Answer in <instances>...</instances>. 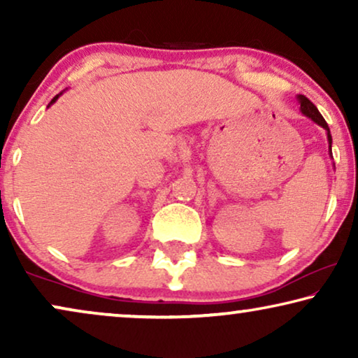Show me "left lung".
I'll use <instances>...</instances> for the list:
<instances>
[{
    "label": "left lung",
    "instance_id": "obj_1",
    "mask_svg": "<svg viewBox=\"0 0 358 358\" xmlns=\"http://www.w3.org/2000/svg\"><path fill=\"white\" fill-rule=\"evenodd\" d=\"M298 99H300V104H301V112L305 115L310 117V119H313L316 122L317 125H321L322 129L327 130V140H329V145L332 143V138H331V134H329V127H327L326 120L322 119V115L320 114V110L316 109V106L313 104V102L308 99L306 96H298Z\"/></svg>",
    "mask_w": 358,
    "mask_h": 358
}]
</instances>
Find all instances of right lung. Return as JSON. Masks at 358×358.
<instances>
[{
	"instance_id": "1",
	"label": "right lung",
	"mask_w": 358,
	"mask_h": 358,
	"mask_svg": "<svg viewBox=\"0 0 358 358\" xmlns=\"http://www.w3.org/2000/svg\"><path fill=\"white\" fill-rule=\"evenodd\" d=\"M57 97H58V96H57ZM57 97H53V101H52V102H55V101H57ZM52 102H50V104H52Z\"/></svg>"
}]
</instances>
